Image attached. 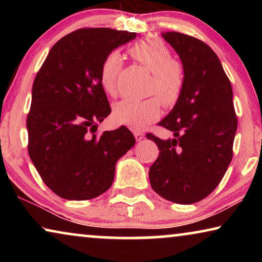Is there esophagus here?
Here are the masks:
<instances>
[{"label":"esophagus","mask_w":262,"mask_h":262,"mask_svg":"<svg viewBox=\"0 0 262 262\" xmlns=\"http://www.w3.org/2000/svg\"><path fill=\"white\" fill-rule=\"evenodd\" d=\"M134 135H135V137H136V141H142L143 138H144V134H143V132H141V131H137V130H135L134 131Z\"/></svg>","instance_id":"34e87169"}]
</instances>
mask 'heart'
Returning <instances> with one entry per match:
<instances>
[{
  "label": "heart",
  "instance_id": "heart-1",
  "mask_svg": "<svg viewBox=\"0 0 262 262\" xmlns=\"http://www.w3.org/2000/svg\"><path fill=\"white\" fill-rule=\"evenodd\" d=\"M128 51L135 59L152 71L149 93L156 95L143 100H121L113 107V117L118 123L138 130L160 117L161 101L168 107L178 102L185 87V69L178 59L171 58L170 50L157 38L141 39ZM121 68L123 58L118 51L108 52L102 59L99 74L100 83L110 95L116 94Z\"/></svg>",
  "mask_w": 262,
  "mask_h": 262
}]
</instances>
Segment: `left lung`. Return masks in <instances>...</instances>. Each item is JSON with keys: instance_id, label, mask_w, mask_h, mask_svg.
Here are the masks:
<instances>
[{"instance_id": "obj_1", "label": "left lung", "mask_w": 262, "mask_h": 262, "mask_svg": "<svg viewBox=\"0 0 262 262\" xmlns=\"http://www.w3.org/2000/svg\"><path fill=\"white\" fill-rule=\"evenodd\" d=\"M162 35L180 57L185 87L159 123L174 138L163 141L146 134L160 150L149 179L157 194L186 205L206 198L220 185L232 159L237 118L230 81L213 50L179 32Z\"/></svg>"}]
</instances>
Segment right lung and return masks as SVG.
Listing matches in <instances>:
<instances>
[{
    "label": "right lung",
    "instance_id": "1",
    "mask_svg": "<svg viewBox=\"0 0 262 262\" xmlns=\"http://www.w3.org/2000/svg\"><path fill=\"white\" fill-rule=\"evenodd\" d=\"M135 32L80 28L50 50L32 88L27 116L28 154L45 185L60 198L93 199L114 180L117 161L136 139L127 127L95 134L111 113L100 83L107 53Z\"/></svg>",
    "mask_w": 262,
    "mask_h": 262
}]
</instances>
